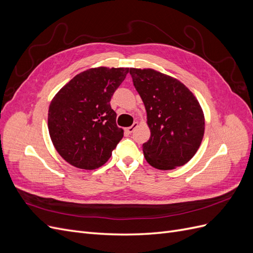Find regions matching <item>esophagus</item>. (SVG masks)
I'll return each instance as SVG.
<instances>
[{
  "label": "esophagus",
  "instance_id": "esophagus-1",
  "mask_svg": "<svg viewBox=\"0 0 253 253\" xmlns=\"http://www.w3.org/2000/svg\"><path fill=\"white\" fill-rule=\"evenodd\" d=\"M137 126H138V122H134V124H133L131 126L126 127V132L127 134H131V133L134 132V129H135Z\"/></svg>",
  "mask_w": 253,
  "mask_h": 253
}]
</instances>
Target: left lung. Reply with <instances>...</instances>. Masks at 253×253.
<instances>
[{
	"mask_svg": "<svg viewBox=\"0 0 253 253\" xmlns=\"http://www.w3.org/2000/svg\"><path fill=\"white\" fill-rule=\"evenodd\" d=\"M147 111L150 139L143 143L147 162L158 170L186 165L202 143L205 116L196 97L176 78L152 68H129Z\"/></svg>",
	"mask_w": 253,
	"mask_h": 253,
	"instance_id": "8db88e82",
	"label": "left lung"
}]
</instances>
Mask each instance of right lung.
Wrapping results in <instances>:
<instances>
[{
	"mask_svg": "<svg viewBox=\"0 0 253 253\" xmlns=\"http://www.w3.org/2000/svg\"><path fill=\"white\" fill-rule=\"evenodd\" d=\"M127 73L128 67L89 68L76 75L52 98L49 136L60 156L70 165L94 170L110 159L124 137L110 102Z\"/></svg>",
	"mask_w": 253,
	"mask_h": 253,
	"instance_id": "right-lung-1",
	"label": "right lung"
}]
</instances>
